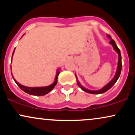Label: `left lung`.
Here are the masks:
<instances>
[{
  "label": "left lung",
  "instance_id": "1",
  "mask_svg": "<svg viewBox=\"0 0 135 135\" xmlns=\"http://www.w3.org/2000/svg\"><path fill=\"white\" fill-rule=\"evenodd\" d=\"M107 36L108 37V38H110V44H111L113 46V48L114 49V50L116 52L118 53V65H117V71H116V74H115V75L114 76V78H113V79L111 80L110 82L109 83L107 84L106 85V86H104L102 89H100V90H98V91H91V90H88V89H85V88H84L83 86H80V83H79V81L77 80V84H78V86H79V87L81 88L82 89H83V91H86V92L87 93H91V94H101V93H103L106 92V91H107L108 89H110L113 86H114V84H115V83L117 82V80H118L119 76H120V72H121V69H122V61H121V55H120V49H119L118 47L117 46V45H116L115 41H114V40L112 39V38H111V36L110 35H108V34H107ZM75 77H76V79H77V76L75 75Z\"/></svg>",
  "mask_w": 135,
  "mask_h": 135
}]
</instances>
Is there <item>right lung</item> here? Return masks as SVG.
Segmentation results:
<instances>
[{"mask_svg": "<svg viewBox=\"0 0 135 135\" xmlns=\"http://www.w3.org/2000/svg\"><path fill=\"white\" fill-rule=\"evenodd\" d=\"M15 52V49H14L13 55ZM12 61V60H11ZM59 75V71L57 72L55 80L53 84H52L51 85L48 86H46V87H37V88H30V87H27V86H24L23 85L20 84V83H18L16 80L15 79L14 77L12 75L13 78L14 79V80L15 81V83H16V84L18 85L19 87L21 88L23 91H25L27 93L29 94H32V95H35V96H44L45 94H47L48 93L50 92L51 91L55 88V86L56 85L57 83H58V75Z\"/></svg>", "mask_w": 135, "mask_h": 135, "instance_id": "right-lung-1", "label": "right lung"}]
</instances>
